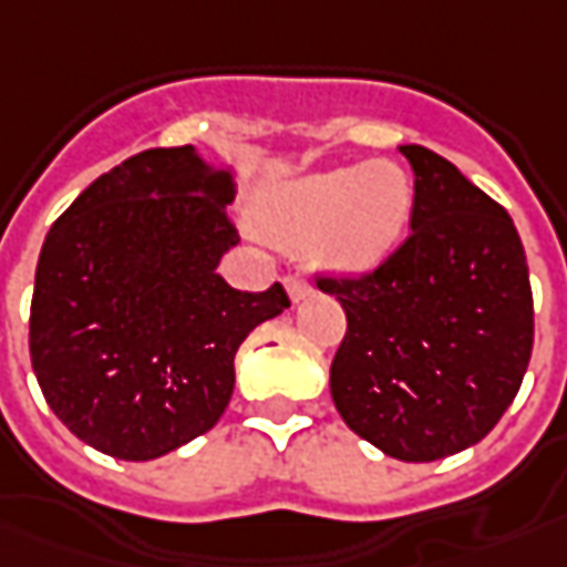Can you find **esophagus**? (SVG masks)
Segmentation results:
<instances>
[{
  "mask_svg": "<svg viewBox=\"0 0 567 567\" xmlns=\"http://www.w3.org/2000/svg\"><path fill=\"white\" fill-rule=\"evenodd\" d=\"M287 292H290L292 302H302V299H308L315 290H311V284H308L302 275H290L287 277Z\"/></svg>",
  "mask_w": 567,
  "mask_h": 567,
  "instance_id": "esophagus-1",
  "label": "esophagus"
}]
</instances>
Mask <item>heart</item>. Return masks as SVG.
<instances>
[{
  "mask_svg": "<svg viewBox=\"0 0 567 567\" xmlns=\"http://www.w3.org/2000/svg\"><path fill=\"white\" fill-rule=\"evenodd\" d=\"M413 182L395 163H354L277 185L256 203L271 240L315 246L327 271L358 277L380 268L408 231Z\"/></svg>",
  "mask_w": 567,
  "mask_h": 567,
  "instance_id": "heart-1",
  "label": "heart"
}]
</instances>
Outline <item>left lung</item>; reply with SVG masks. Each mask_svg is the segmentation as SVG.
I'll return each mask as SVG.
<instances>
[{
    "mask_svg": "<svg viewBox=\"0 0 567 567\" xmlns=\"http://www.w3.org/2000/svg\"><path fill=\"white\" fill-rule=\"evenodd\" d=\"M410 237L373 275L321 277L346 311L330 395L354 435L404 463L485 439L518 395L534 349L525 246L509 213L420 144Z\"/></svg>",
    "mask_w": 567,
    "mask_h": 567,
    "instance_id": "1",
    "label": "left lung"
}]
</instances>
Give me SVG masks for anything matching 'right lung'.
I'll list each match as a JSON object with an SVG mask.
<instances>
[{
	"mask_svg": "<svg viewBox=\"0 0 567 567\" xmlns=\"http://www.w3.org/2000/svg\"><path fill=\"white\" fill-rule=\"evenodd\" d=\"M234 169L185 147L113 166L52 225L37 265L30 358L54 416L116 460H157L209 432L234 354L290 299L234 290Z\"/></svg>",
	"mask_w": 567,
	"mask_h": 567,
	"instance_id": "right-lung-1",
	"label": "right lung"
}]
</instances>
